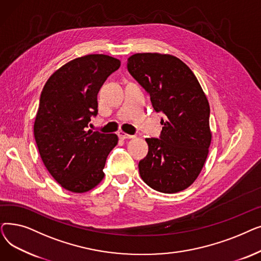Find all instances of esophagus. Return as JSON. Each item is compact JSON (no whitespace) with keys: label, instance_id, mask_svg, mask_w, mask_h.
<instances>
[{"label":"esophagus","instance_id":"esophagus-1","mask_svg":"<svg viewBox=\"0 0 261 261\" xmlns=\"http://www.w3.org/2000/svg\"><path fill=\"white\" fill-rule=\"evenodd\" d=\"M118 138L121 139V140H129V139H133L134 136L133 135H130V134H127L125 132H118Z\"/></svg>","mask_w":261,"mask_h":261}]
</instances>
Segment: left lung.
<instances>
[{
  "label": "left lung",
  "mask_w": 261,
  "mask_h": 261,
  "mask_svg": "<svg viewBox=\"0 0 261 261\" xmlns=\"http://www.w3.org/2000/svg\"><path fill=\"white\" fill-rule=\"evenodd\" d=\"M127 67L155 111L166 115L160 139H146L149 150L139 163L141 177L160 193L184 190L200 174L212 142L206 96L193 71L171 55L134 54Z\"/></svg>",
  "instance_id": "obj_1"
}]
</instances>
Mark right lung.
Instances as JSON below:
<instances>
[{
  "label": "right lung",
  "instance_id": "obj_1",
  "mask_svg": "<svg viewBox=\"0 0 261 261\" xmlns=\"http://www.w3.org/2000/svg\"><path fill=\"white\" fill-rule=\"evenodd\" d=\"M120 61L87 55L62 65L40 96L34 134L41 159L56 182L72 193H86L103 179L102 169L116 134L88 131L98 113L97 94Z\"/></svg>",
  "mask_w": 261,
  "mask_h": 261
}]
</instances>
